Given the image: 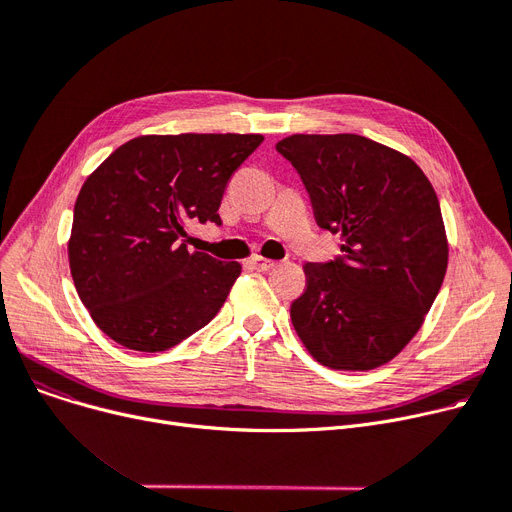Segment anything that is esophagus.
I'll return each instance as SVG.
<instances>
[{
    "instance_id": "1",
    "label": "esophagus",
    "mask_w": 512,
    "mask_h": 512,
    "mask_svg": "<svg viewBox=\"0 0 512 512\" xmlns=\"http://www.w3.org/2000/svg\"><path fill=\"white\" fill-rule=\"evenodd\" d=\"M249 265L253 267V270H259V272H270V270H274V267H276V261L265 259L261 255H253L249 259Z\"/></svg>"
}]
</instances>
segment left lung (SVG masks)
<instances>
[{
    "mask_svg": "<svg viewBox=\"0 0 512 512\" xmlns=\"http://www.w3.org/2000/svg\"><path fill=\"white\" fill-rule=\"evenodd\" d=\"M301 174L317 224L340 234V257L305 263L290 319L311 357L369 371L419 332L448 267L432 182L411 157L359 134H292L276 145Z\"/></svg>",
    "mask_w": 512,
    "mask_h": 512,
    "instance_id": "8db88e82",
    "label": "left lung"
}]
</instances>
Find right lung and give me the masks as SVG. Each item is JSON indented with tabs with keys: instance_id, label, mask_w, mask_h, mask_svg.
<instances>
[{
	"instance_id": "add662e5",
	"label": "right lung",
	"mask_w": 512,
	"mask_h": 512,
	"mask_svg": "<svg viewBox=\"0 0 512 512\" xmlns=\"http://www.w3.org/2000/svg\"><path fill=\"white\" fill-rule=\"evenodd\" d=\"M261 134H145L85 180L68 240L70 274L97 328L141 353L168 351L215 317L240 276L178 242L188 220L222 224L226 184Z\"/></svg>"
}]
</instances>
